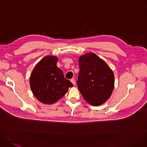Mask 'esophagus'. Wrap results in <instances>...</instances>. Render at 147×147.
Listing matches in <instances>:
<instances>
[{
  "instance_id": "34e87169",
  "label": "esophagus",
  "mask_w": 147,
  "mask_h": 147,
  "mask_svg": "<svg viewBox=\"0 0 147 147\" xmlns=\"http://www.w3.org/2000/svg\"><path fill=\"white\" fill-rule=\"evenodd\" d=\"M71 82L73 83V85H75L76 84V81L74 79H71Z\"/></svg>"
}]
</instances>
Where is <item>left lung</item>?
<instances>
[{
  "label": "left lung",
  "mask_w": 147,
  "mask_h": 147,
  "mask_svg": "<svg viewBox=\"0 0 147 147\" xmlns=\"http://www.w3.org/2000/svg\"><path fill=\"white\" fill-rule=\"evenodd\" d=\"M78 63L77 86L80 93L91 105H100L110 98L113 92V71L105 61L94 53L81 56Z\"/></svg>",
  "instance_id": "left-lung-1"
}]
</instances>
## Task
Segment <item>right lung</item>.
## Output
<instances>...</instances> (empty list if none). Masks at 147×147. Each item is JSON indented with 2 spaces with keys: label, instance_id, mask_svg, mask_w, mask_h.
Segmentation results:
<instances>
[{
  "label": "right lung",
  "instance_id": "obj_1",
  "mask_svg": "<svg viewBox=\"0 0 147 147\" xmlns=\"http://www.w3.org/2000/svg\"><path fill=\"white\" fill-rule=\"evenodd\" d=\"M57 60L56 56H45L36 64L30 76V85L34 95L44 104L55 103L73 86L57 67Z\"/></svg>",
  "mask_w": 147,
  "mask_h": 147
}]
</instances>
